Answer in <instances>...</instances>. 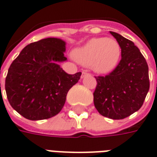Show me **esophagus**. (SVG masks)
<instances>
[{
	"instance_id": "34e87169",
	"label": "esophagus",
	"mask_w": 157,
	"mask_h": 157,
	"mask_svg": "<svg viewBox=\"0 0 157 157\" xmlns=\"http://www.w3.org/2000/svg\"><path fill=\"white\" fill-rule=\"evenodd\" d=\"M90 75H91L90 73H86V72H83V73H82V76H81V78H84V77H86V76H90Z\"/></svg>"
}]
</instances>
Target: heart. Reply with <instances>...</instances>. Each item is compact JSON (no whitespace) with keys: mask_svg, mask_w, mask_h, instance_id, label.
I'll list each match as a JSON object with an SVG mask.
<instances>
[{"mask_svg":"<svg viewBox=\"0 0 157 157\" xmlns=\"http://www.w3.org/2000/svg\"><path fill=\"white\" fill-rule=\"evenodd\" d=\"M122 56L119 43L112 38H93L73 52L78 63L90 67L101 74L112 73L118 66Z\"/></svg>","mask_w":157,"mask_h":157,"instance_id":"1","label":"heart"}]
</instances>
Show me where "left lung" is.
Listing matches in <instances>:
<instances>
[{"label":"left lung","instance_id":"obj_1","mask_svg":"<svg viewBox=\"0 0 157 157\" xmlns=\"http://www.w3.org/2000/svg\"><path fill=\"white\" fill-rule=\"evenodd\" d=\"M122 49V58L116 69L105 77H95L97 85L94 104L102 116L123 119L140 110L149 89V68L134 42L110 32Z\"/></svg>","mask_w":157,"mask_h":157}]
</instances>
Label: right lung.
I'll return each instance as SVG.
<instances>
[{"label": "right lung", "mask_w": 157, "mask_h": 157, "mask_svg": "<svg viewBox=\"0 0 157 157\" xmlns=\"http://www.w3.org/2000/svg\"><path fill=\"white\" fill-rule=\"evenodd\" d=\"M66 42L46 38L25 46L11 64L5 89L10 105L29 120L48 119L61 112L67 94L80 78L81 73L68 74L59 63Z\"/></svg>", "instance_id": "add662e5"}]
</instances>
